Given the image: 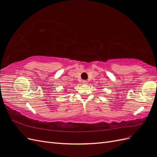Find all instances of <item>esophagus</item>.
<instances>
[{
	"instance_id": "1",
	"label": "esophagus",
	"mask_w": 157,
	"mask_h": 157,
	"mask_svg": "<svg viewBox=\"0 0 157 157\" xmlns=\"http://www.w3.org/2000/svg\"><path fill=\"white\" fill-rule=\"evenodd\" d=\"M82 83L83 84H87V81H86V80H83Z\"/></svg>"
}]
</instances>
